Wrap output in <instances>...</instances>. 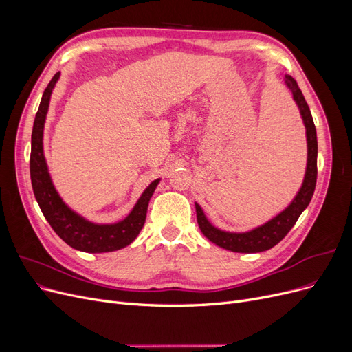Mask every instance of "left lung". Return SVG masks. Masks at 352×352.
<instances>
[{
	"label": "left lung",
	"instance_id": "8db88e82",
	"mask_svg": "<svg viewBox=\"0 0 352 352\" xmlns=\"http://www.w3.org/2000/svg\"><path fill=\"white\" fill-rule=\"evenodd\" d=\"M285 83L286 87L291 89L294 101L296 102L298 109H300L302 122L305 126V135H307V170L304 176L302 186L298 190L296 197L292 202L287 206L278 216L273 217L264 225L255 228L250 232H225L220 230L216 226H212L207 220L204 211L195 202L197 208V220L201 232L204 236L211 241L212 243L219 245L220 248H225L233 252H261L273 248L276 243H279L296 223L298 217L301 212L308 207L313 198L314 189H316V180H317V133L316 126L313 122V116L310 107L304 98L301 89L298 88L296 80L285 74Z\"/></svg>",
	"mask_w": 352,
	"mask_h": 352
}]
</instances>
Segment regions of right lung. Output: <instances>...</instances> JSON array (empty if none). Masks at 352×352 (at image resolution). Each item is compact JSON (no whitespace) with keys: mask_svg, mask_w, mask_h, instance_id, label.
Wrapping results in <instances>:
<instances>
[{"mask_svg":"<svg viewBox=\"0 0 352 352\" xmlns=\"http://www.w3.org/2000/svg\"><path fill=\"white\" fill-rule=\"evenodd\" d=\"M58 78L60 72L54 74V78L50 80L48 87L45 88L38 113L35 116L34 129H32L30 180L35 198L38 201L42 214H44L51 228L72 248L92 254L122 250L132 243L144 228L148 202H150L160 179H155L144 190V194L138 199L135 207L129 212V216L122 221L111 223V225L92 223L69 208L65 204V201L60 198L54 185H52L44 157V145H42L50 98Z\"/></svg>","mask_w":352,"mask_h":352,"instance_id":"add662e5","label":"right lung"}]
</instances>
